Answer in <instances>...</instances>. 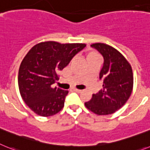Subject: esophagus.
<instances>
[{"label":"esophagus","mask_w":150,"mask_h":150,"mask_svg":"<svg viewBox=\"0 0 150 150\" xmlns=\"http://www.w3.org/2000/svg\"><path fill=\"white\" fill-rule=\"evenodd\" d=\"M73 91H75V92H77V93H81V90L77 89V88H74Z\"/></svg>","instance_id":"obj_1"}]
</instances>
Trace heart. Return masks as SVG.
Returning a JSON list of instances; mask_svg holds the SVG:
<instances>
[{"label":"heart","instance_id":"1","mask_svg":"<svg viewBox=\"0 0 150 150\" xmlns=\"http://www.w3.org/2000/svg\"><path fill=\"white\" fill-rule=\"evenodd\" d=\"M99 57L97 53H93V52H91V53H88V56H87V59H88V58H91V57Z\"/></svg>","mask_w":150,"mask_h":150}]
</instances>
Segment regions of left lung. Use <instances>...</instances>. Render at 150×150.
Here are the masks:
<instances>
[{
	"label": "left lung",
	"mask_w": 150,
	"mask_h": 150,
	"mask_svg": "<svg viewBox=\"0 0 150 150\" xmlns=\"http://www.w3.org/2000/svg\"><path fill=\"white\" fill-rule=\"evenodd\" d=\"M96 48L103 57V66L100 72L103 89L93 93L86 108L99 115H110L122 108L129 99L134 85L131 64L120 52L103 43H95Z\"/></svg>",
	"instance_id": "left-lung-1"
}]
</instances>
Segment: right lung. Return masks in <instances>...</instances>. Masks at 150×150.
I'll return each instance as SVG.
<instances>
[{
	"instance_id": "add662e5",
	"label": "right lung",
	"mask_w": 150,
	"mask_h": 150,
	"mask_svg": "<svg viewBox=\"0 0 150 150\" xmlns=\"http://www.w3.org/2000/svg\"><path fill=\"white\" fill-rule=\"evenodd\" d=\"M85 44L40 42L30 49L21 62L18 75L19 93L32 111L40 116L54 115L64 106L69 91L52 84L57 72L67 66Z\"/></svg>"
}]
</instances>
